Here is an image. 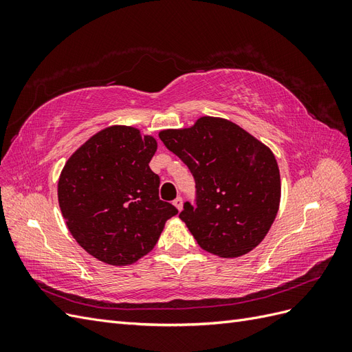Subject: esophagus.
Instances as JSON below:
<instances>
[{
  "mask_svg": "<svg viewBox=\"0 0 352 352\" xmlns=\"http://www.w3.org/2000/svg\"><path fill=\"white\" fill-rule=\"evenodd\" d=\"M173 204H175V207L180 211L184 208V199H182V197H177L175 201H173Z\"/></svg>",
  "mask_w": 352,
  "mask_h": 352,
  "instance_id": "1",
  "label": "esophagus"
}]
</instances>
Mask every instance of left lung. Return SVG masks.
Instances as JSON below:
<instances>
[{
    "instance_id": "8db88e82",
    "label": "left lung",
    "mask_w": 352,
    "mask_h": 352,
    "mask_svg": "<svg viewBox=\"0 0 352 352\" xmlns=\"http://www.w3.org/2000/svg\"><path fill=\"white\" fill-rule=\"evenodd\" d=\"M195 180V206L179 217L202 250L239 257L267 235L280 202V175L267 146L225 119L201 117L189 129L160 132Z\"/></svg>"
}]
</instances>
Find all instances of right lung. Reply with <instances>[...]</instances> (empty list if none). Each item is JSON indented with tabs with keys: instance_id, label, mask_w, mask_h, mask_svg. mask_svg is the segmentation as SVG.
Returning a JSON list of instances; mask_svg holds the SVG:
<instances>
[{
	"instance_id": "1",
	"label": "right lung",
	"mask_w": 352,
	"mask_h": 352,
	"mask_svg": "<svg viewBox=\"0 0 352 352\" xmlns=\"http://www.w3.org/2000/svg\"><path fill=\"white\" fill-rule=\"evenodd\" d=\"M153 136L111 126L74 153L58 180V204L72 236L95 258L127 265L150 252L177 208L158 197L150 168Z\"/></svg>"
}]
</instances>
